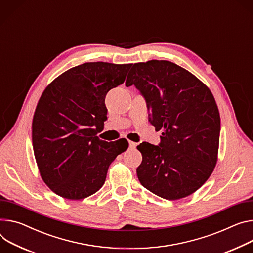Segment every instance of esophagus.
I'll use <instances>...</instances> for the list:
<instances>
[{"label": "esophagus", "instance_id": "obj_1", "mask_svg": "<svg viewBox=\"0 0 253 253\" xmlns=\"http://www.w3.org/2000/svg\"><path fill=\"white\" fill-rule=\"evenodd\" d=\"M137 146V143H135V142H133V141H129V147L130 148H135Z\"/></svg>", "mask_w": 253, "mask_h": 253}]
</instances>
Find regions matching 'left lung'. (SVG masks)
Returning <instances> with one entry per match:
<instances>
[{"instance_id": "left-lung-1", "label": "left lung", "mask_w": 253, "mask_h": 253, "mask_svg": "<svg viewBox=\"0 0 253 253\" xmlns=\"http://www.w3.org/2000/svg\"><path fill=\"white\" fill-rule=\"evenodd\" d=\"M144 97L150 123L162 130L160 143H140L141 185L167 200L195 193L217 163L220 114L208 86L168 60L134 63L126 80Z\"/></svg>"}]
</instances>
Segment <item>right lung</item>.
I'll list each match as a JSON object with an SVG mask.
<instances>
[{
  "label": "right lung",
  "instance_id": "1",
  "mask_svg": "<svg viewBox=\"0 0 253 253\" xmlns=\"http://www.w3.org/2000/svg\"><path fill=\"white\" fill-rule=\"evenodd\" d=\"M132 63L86 62L66 71L46 88L32 122V144L40 175L56 195L82 200L98 192L108 169L128 142L97 136L107 120L105 98L122 84Z\"/></svg>",
  "mask_w": 253,
  "mask_h": 253
}]
</instances>
